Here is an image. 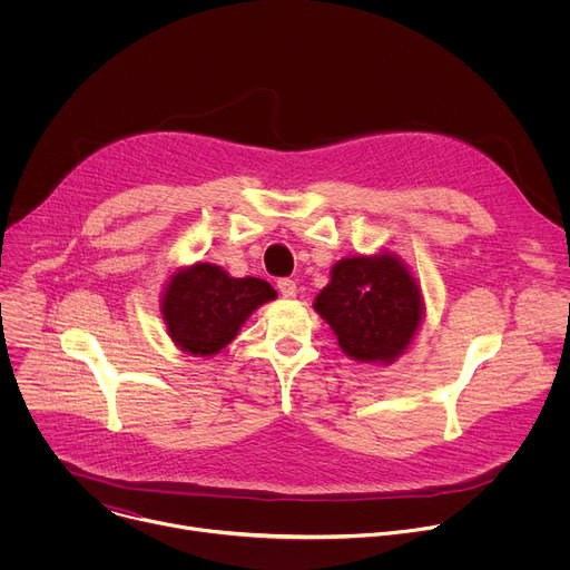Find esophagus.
Here are the masks:
<instances>
[{"label": "esophagus", "mask_w": 570, "mask_h": 570, "mask_svg": "<svg viewBox=\"0 0 570 570\" xmlns=\"http://www.w3.org/2000/svg\"><path fill=\"white\" fill-rule=\"evenodd\" d=\"M277 288H279L282 297H295V295H297V284H295L293 279H288V277L279 279V282H277Z\"/></svg>", "instance_id": "obj_1"}]
</instances>
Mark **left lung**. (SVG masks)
<instances>
[{
	"mask_svg": "<svg viewBox=\"0 0 570 570\" xmlns=\"http://www.w3.org/2000/svg\"><path fill=\"white\" fill-rule=\"evenodd\" d=\"M313 308L327 320L350 358L381 365L394 363L413 343L424 315L417 279L385 250L341 259Z\"/></svg>",
	"mask_w": 570,
	"mask_h": 570,
	"instance_id": "left-lung-1",
	"label": "left lung"
}]
</instances>
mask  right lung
<instances>
[{
    "mask_svg": "<svg viewBox=\"0 0 570 570\" xmlns=\"http://www.w3.org/2000/svg\"><path fill=\"white\" fill-rule=\"evenodd\" d=\"M277 291L259 277H229L220 266L194 264L171 275L161 295L171 341L191 356H214Z\"/></svg>",
    "mask_w": 570,
    "mask_h": 570,
    "instance_id": "1",
    "label": "right lung"
}]
</instances>
